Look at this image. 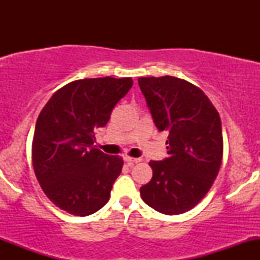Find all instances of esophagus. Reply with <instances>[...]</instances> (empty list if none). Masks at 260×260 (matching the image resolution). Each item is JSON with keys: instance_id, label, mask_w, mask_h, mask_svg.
Masks as SVG:
<instances>
[{"instance_id": "obj_1", "label": "esophagus", "mask_w": 260, "mask_h": 260, "mask_svg": "<svg viewBox=\"0 0 260 260\" xmlns=\"http://www.w3.org/2000/svg\"><path fill=\"white\" fill-rule=\"evenodd\" d=\"M124 161L128 164V165H133V164H138L140 162V159H137V157H131V156H124Z\"/></svg>"}]
</instances>
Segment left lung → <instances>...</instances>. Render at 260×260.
I'll list each match as a JSON object with an SVG mask.
<instances>
[{"label":"left lung","mask_w":260,"mask_h":260,"mask_svg":"<svg viewBox=\"0 0 260 260\" xmlns=\"http://www.w3.org/2000/svg\"><path fill=\"white\" fill-rule=\"evenodd\" d=\"M138 84L155 126L169 134V157L149 162L153 178L140 187V196L159 213H186L204 198L221 166L219 112L201 88L184 79L145 77Z\"/></svg>","instance_id":"left-lung-1"}]
</instances>
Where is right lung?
<instances>
[{
    "mask_svg": "<svg viewBox=\"0 0 260 260\" xmlns=\"http://www.w3.org/2000/svg\"><path fill=\"white\" fill-rule=\"evenodd\" d=\"M132 85V78L74 80L41 110L31 161L40 187L56 207L86 216L109 202L123 160L95 147L94 131L106 126L112 109Z\"/></svg>",
    "mask_w": 260,
    "mask_h": 260,
    "instance_id": "right-lung-1",
    "label": "right lung"
}]
</instances>
